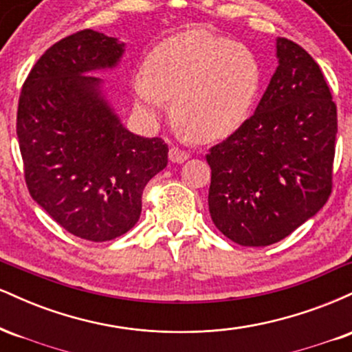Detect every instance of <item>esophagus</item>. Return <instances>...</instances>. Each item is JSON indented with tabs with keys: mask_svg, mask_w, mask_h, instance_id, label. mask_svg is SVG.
Wrapping results in <instances>:
<instances>
[{
	"mask_svg": "<svg viewBox=\"0 0 352 352\" xmlns=\"http://www.w3.org/2000/svg\"><path fill=\"white\" fill-rule=\"evenodd\" d=\"M168 157H170L172 162L182 164L188 159L190 153L187 151H182L179 147H170V151H168Z\"/></svg>",
	"mask_w": 352,
	"mask_h": 352,
	"instance_id": "obj_1",
	"label": "esophagus"
}]
</instances>
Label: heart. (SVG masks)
<instances>
[{"mask_svg": "<svg viewBox=\"0 0 352 352\" xmlns=\"http://www.w3.org/2000/svg\"><path fill=\"white\" fill-rule=\"evenodd\" d=\"M134 94L157 119L173 98V117L204 142L221 140L243 125L260 98L263 66L248 46L207 30H188L148 52Z\"/></svg>", "mask_w": 352, "mask_h": 352, "instance_id": "heart-1", "label": "heart"}]
</instances>
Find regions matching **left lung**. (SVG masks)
I'll return each instance as SVG.
<instances>
[{
	"mask_svg": "<svg viewBox=\"0 0 352 352\" xmlns=\"http://www.w3.org/2000/svg\"><path fill=\"white\" fill-rule=\"evenodd\" d=\"M278 67L254 114L207 153L208 210L241 246H268L324 207L333 190L338 111L318 63L276 39Z\"/></svg>",
	"mask_w": 352,
	"mask_h": 352,
	"instance_id": "8db88e82",
	"label": "left lung"
}]
</instances>
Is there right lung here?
<instances>
[{"label": "right lung", "instance_id": "right-lung-1", "mask_svg": "<svg viewBox=\"0 0 352 352\" xmlns=\"http://www.w3.org/2000/svg\"><path fill=\"white\" fill-rule=\"evenodd\" d=\"M124 43L82 30L34 64L23 84L16 134L31 197L64 230L89 241L124 235L139 220L147 182L167 167L160 137L129 132L104 99L102 79Z\"/></svg>", "mask_w": 352, "mask_h": 352}]
</instances>
